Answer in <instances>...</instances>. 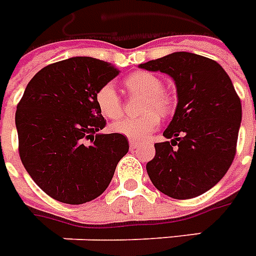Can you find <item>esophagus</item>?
<instances>
[{"label": "esophagus", "instance_id": "1", "mask_svg": "<svg viewBox=\"0 0 256 256\" xmlns=\"http://www.w3.org/2000/svg\"><path fill=\"white\" fill-rule=\"evenodd\" d=\"M128 145H130V150H134V149H136V148L140 145V142H138V141H133V140H130V141H128Z\"/></svg>", "mask_w": 256, "mask_h": 256}]
</instances>
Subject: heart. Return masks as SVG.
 Listing matches in <instances>:
<instances>
[{
  "instance_id": "obj_1",
  "label": "heart",
  "mask_w": 256,
  "mask_h": 256,
  "mask_svg": "<svg viewBox=\"0 0 256 256\" xmlns=\"http://www.w3.org/2000/svg\"><path fill=\"white\" fill-rule=\"evenodd\" d=\"M124 86L132 94H142L141 112L145 115L140 118H123L111 124V132L123 137L140 141L145 140L158 128L160 116H166L172 108L170 94L162 90V82L157 76L148 72H136L126 77ZM96 107L104 118L116 119L122 114V102L112 84H104L94 94Z\"/></svg>"
}]
</instances>
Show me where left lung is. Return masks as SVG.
<instances>
[{"label":"left lung","instance_id":"8db88e82","mask_svg":"<svg viewBox=\"0 0 256 256\" xmlns=\"http://www.w3.org/2000/svg\"><path fill=\"white\" fill-rule=\"evenodd\" d=\"M175 81L178 106L146 164L157 190L175 200H190L216 186L236 154L242 103L220 64L179 51L140 65Z\"/></svg>","mask_w":256,"mask_h":256}]
</instances>
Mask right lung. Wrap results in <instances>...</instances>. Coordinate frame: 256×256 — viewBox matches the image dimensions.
Here are the masks:
<instances>
[{
    "label": "right lung",
    "mask_w": 256,
    "mask_h": 256,
    "mask_svg": "<svg viewBox=\"0 0 256 256\" xmlns=\"http://www.w3.org/2000/svg\"><path fill=\"white\" fill-rule=\"evenodd\" d=\"M118 74L108 62L73 56L43 68L28 82L16 111L18 153L51 198L69 205L98 198L128 152L126 137L99 134L106 120L94 103L96 90Z\"/></svg>",
    "instance_id": "right-lung-1"
}]
</instances>
